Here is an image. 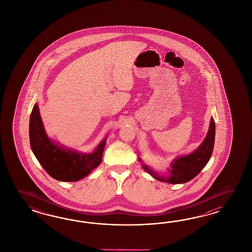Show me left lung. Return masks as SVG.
I'll return each instance as SVG.
<instances>
[{"instance_id": "8db88e82", "label": "left lung", "mask_w": 252, "mask_h": 252, "mask_svg": "<svg viewBox=\"0 0 252 252\" xmlns=\"http://www.w3.org/2000/svg\"><path fill=\"white\" fill-rule=\"evenodd\" d=\"M214 137H215V123L214 118L211 119L210 128L208 131L207 137L202 144L198 149L189 155L177 158L173 161L170 175L167 176H159L153 169L146 165L143 168L155 179L170 184H182L190 181L198 173L202 170L210 160L214 146Z\"/></svg>"}]
</instances>
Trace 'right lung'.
Listing matches in <instances>:
<instances>
[{"label": "right lung", "mask_w": 252, "mask_h": 252, "mask_svg": "<svg viewBox=\"0 0 252 252\" xmlns=\"http://www.w3.org/2000/svg\"><path fill=\"white\" fill-rule=\"evenodd\" d=\"M30 140L32 152L46 172L54 179L66 182L80 180L98 167L106 144L105 137L92 154H82L55 145L46 135L37 104L31 112Z\"/></svg>", "instance_id": "add662e5"}]
</instances>
